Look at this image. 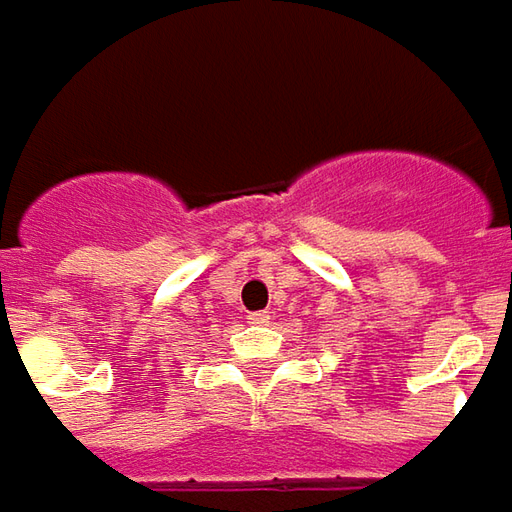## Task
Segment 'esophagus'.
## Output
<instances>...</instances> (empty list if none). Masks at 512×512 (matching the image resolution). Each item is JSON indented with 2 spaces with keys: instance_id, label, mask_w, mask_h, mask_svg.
Masks as SVG:
<instances>
[{
  "instance_id": "esophagus-1",
  "label": "esophagus",
  "mask_w": 512,
  "mask_h": 512,
  "mask_svg": "<svg viewBox=\"0 0 512 512\" xmlns=\"http://www.w3.org/2000/svg\"><path fill=\"white\" fill-rule=\"evenodd\" d=\"M267 321H270V315H267L264 310H256L248 315V324H256V327H264Z\"/></svg>"
}]
</instances>
